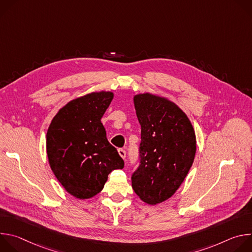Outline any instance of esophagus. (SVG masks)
Listing matches in <instances>:
<instances>
[{"instance_id":"34e87169","label":"esophagus","mask_w":252,"mask_h":252,"mask_svg":"<svg viewBox=\"0 0 252 252\" xmlns=\"http://www.w3.org/2000/svg\"><path fill=\"white\" fill-rule=\"evenodd\" d=\"M119 154H120V156L125 159L126 158V151L124 150V149H119Z\"/></svg>"}]
</instances>
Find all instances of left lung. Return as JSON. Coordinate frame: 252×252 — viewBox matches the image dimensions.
Here are the masks:
<instances>
[{"label": "left lung", "instance_id": "1", "mask_svg": "<svg viewBox=\"0 0 252 252\" xmlns=\"http://www.w3.org/2000/svg\"><path fill=\"white\" fill-rule=\"evenodd\" d=\"M141 126L139 165L131 174V187L149 204L168 199L188 175L196 152L193 127L172 101L151 94L133 98Z\"/></svg>", "mask_w": 252, "mask_h": 252}]
</instances>
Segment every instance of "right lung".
Segmentation results:
<instances>
[{
    "instance_id": "add662e5",
    "label": "right lung",
    "mask_w": 252,
    "mask_h": 252,
    "mask_svg": "<svg viewBox=\"0 0 252 252\" xmlns=\"http://www.w3.org/2000/svg\"><path fill=\"white\" fill-rule=\"evenodd\" d=\"M113 93H92L70 100L53 119L47 132L51 168L64 189L87 199L97 194L124 159L106 138L100 119Z\"/></svg>"
}]
</instances>
